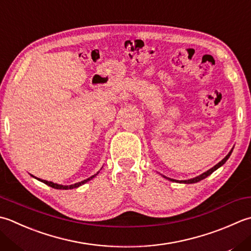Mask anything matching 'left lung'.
<instances>
[{"label":"left lung","mask_w":251,"mask_h":251,"mask_svg":"<svg viewBox=\"0 0 251 251\" xmlns=\"http://www.w3.org/2000/svg\"><path fill=\"white\" fill-rule=\"evenodd\" d=\"M233 149H234V148H232V150H230V151L228 152V154H227L226 156H225V158H224L222 161L219 162L218 164H215V165L213 166V168H211L210 170H208L207 172H204V173H202V174L199 175V176H196V177H194V178L186 179V180H176V179H173V178H169V177H166V176H164V175H163V177H164V178H166V179L171 180V181H176V183H181V184H195V183H198V181L204 179L205 177H208V176L212 174L214 171H217L219 168H221V166H222V165L225 163V162H226V161L228 160V158L230 156V154H232Z\"/></svg>","instance_id":"8db88e82"}]
</instances>
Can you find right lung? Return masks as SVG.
I'll list each match as a JSON object with an SVG mask.
<instances>
[{"instance_id":"obj_1","label":"right lung","mask_w":251,"mask_h":251,"mask_svg":"<svg viewBox=\"0 0 251 251\" xmlns=\"http://www.w3.org/2000/svg\"><path fill=\"white\" fill-rule=\"evenodd\" d=\"M100 172V171H99ZM99 172H98L97 174H95V175H92V176H90L89 178H87V179H83V180H81V181H79V183H76V184H73V185H60V184H55V183H52V181H48V180H44V179H41V178H37V177H34V176H32V177H34V178H37L38 180H40V181H42V183H44L46 185H48V186H50V187H52V188H55V189H73V188H77V187H79V186H81V185H83V184H86L87 181H89V180H91L92 178H95L96 176L99 174Z\"/></svg>"}]
</instances>
